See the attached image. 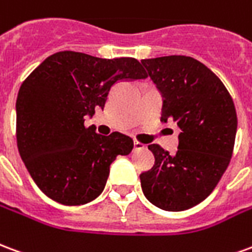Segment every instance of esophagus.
<instances>
[{"label": "esophagus", "instance_id": "34e87169", "mask_svg": "<svg viewBox=\"0 0 252 252\" xmlns=\"http://www.w3.org/2000/svg\"><path fill=\"white\" fill-rule=\"evenodd\" d=\"M144 148V144H141L138 141H134V150H142Z\"/></svg>", "mask_w": 252, "mask_h": 252}]
</instances>
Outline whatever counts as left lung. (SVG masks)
<instances>
[{
  "label": "left lung",
  "instance_id": "8db88e82",
  "mask_svg": "<svg viewBox=\"0 0 252 252\" xmlns=\"http://www.w3.org/2000/svg\"><path fill=\"white\" fill-rule=\"evenodd\" d=\"M141 63L162 95L161 121L181 130L174 154L149 145L153 168L139 174L145 197L179 212L207 199L232 157L238 118L231 95L216 75L189 56L144 59Z\"/></svg>",
  "mask_w": 252,
  "mask_h": 252
}]
</instances>
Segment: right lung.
<instances>
[{
	"label": "right lung",
	"instance_id": "right-lung-1",
	"mask_svg": "<svg viewBox=\"0 0 252 252\" xmlns=\"http://www.w3.org/2000/svg\"><path fill=\"white\" fill-rule=\"evenodd\" d=\"M145 78L137 59L63 51L24 80L16 102L17 148L44 194L64 205H82L103 192L110 165L131 152L133 139L118 131L95 133L84 126V117L103 110L117 82Z\"/></svg>",
	"mask_w": 252,
	"mask_h": 252
}]
</instances>
